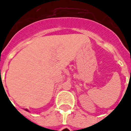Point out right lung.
<instances>
[{
	"instance_id": "add662e5",
	"label": "right lung",
	"mask_w": 131,
	"mask_h": 131,
	"mask_svg": "<svg viewBox=\"0 0 131 131\" xmlns=\"http://www.w3.org/2000/svg\"><path fill=\"white\" fill-rule=\"evenodd\" d=\"M25 110H26V111H28V109H25Z\"/></svg>"
}]
</instances>
